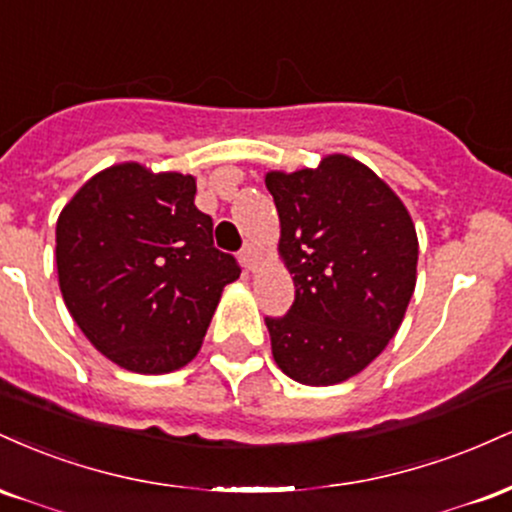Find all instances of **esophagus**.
Returning a JSON list of instances; mask_svg holds the SVG:
<instances>
[{
	"label": "esophagus",
	"mask_w": 512,
	"mask_h": 512,
	"mask_svg": "<svg viewBox=\"0 0 512 512\" xmlns=\"http://www.w3.org/2000/svg\"><path fill=\"white\" fill-rule=\"evenodd\" d=\"M240 262H243V267L248 269V272H255L257 264L262 262V248L255 243H245V248L240 250Z\"/></svg>",
	"instance_id": "obj_1"
}]
</instances>
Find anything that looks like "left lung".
<instances>
[{"label": "left lung", "instance_id": "obj_1", "mask_svg": "<svg viewBox=\"0 0 512 512\" xmlns=\"http://www.w3.org/2000/svg\"><path fill=\"white\" fill-rule=\"evenodd\" d=\"M264 185L296 286L289 313L264 320L276 366L301 385L344 383L402 325L416 289L414 221L383 178L346 154L293 173L269 170Z\"/></svg>", "mask_w": 512, "mask_h": 512}]
</instances>
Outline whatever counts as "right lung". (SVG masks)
Segmentation results:
<instances>
[{
	"instance_id": "1",
	"label": "right lung",
	"mask_w": 512,
	"mask_h": 512,
	"mask_svg": "<svg viewBox=\"0 0 512 512\" xmlns=\"http://www.w3.org/2000/svg\"><path fill=\"white\" fill-rule=\"evenodd\" d=\"M195 175L115 163L76 190L57 219L64 305L105 358L142 375L199 354L223 286L240 276L195 207Z\"/></svg>"
}]
</instances>
